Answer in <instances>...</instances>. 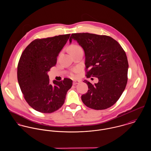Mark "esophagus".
Returning a JSON list of instances; mask_svg holds the SVG:
<instances>
[{
	"mask_svg": "<svg viewBox=\"0 0 151 151\" xmlns=\"http://www.w3.org/2000/svg\"><path fill=\"white\" fill-rule=\"evenodd\" d=\"M80 83V81L79 80H74L73 81V85H76V84H78Z\"/></svg>",
	"mask_w": 151,
	"mask_h": 151,
	"instance_id": "obj_1",
	"label": "esophagus"
}]
</instances>
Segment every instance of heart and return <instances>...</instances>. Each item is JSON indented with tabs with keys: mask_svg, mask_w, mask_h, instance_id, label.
<instances>
[{
	"mask_svg": "<svg viewBox=\"0 0 151 151\" xmlns=\"http://www.w3.org/2000/svg\"><path fill=\"white\" fill-rule=\"evenodd\" d=\"M81 49L79 46L78 45H72L70 46V52H73V51H74V50H78V49ZM78 71V69H74L71 73V76L72 77H74L76 75H75V73H77Z\"/></svg>",
	"mask_w": 151,
	"mask_h": 151,
	"instance_id": "b5f03b06",
	"label": "heart"
}]
</instances>
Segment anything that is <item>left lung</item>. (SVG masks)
I'll return each instance as SVG.
<instances>
[{
  "label": "left lung",
  "mask_w": 151,
  "mask_h": 151,
  "mask_svg": "<svg viewBox=\"0 0 151 151\" xmlns=\"http://www.w3.org/2000/svg\"><path fill=\"white\" fill-rule=\"evenodd\" d=\"M85 53L86 77L98 78L92 85L84 80L88 91L81 96L87 107L104 110L113 106L120 98L127 83L129 63L126 54L116 40L106 35L89 33L72 34Z\"/></svg>",
  "instance_id": "left-lung-1"
}]
</instances>
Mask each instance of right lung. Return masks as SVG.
<instances>
[{
	"mask_svg": "<svg viewBox=\"0 0 151 151\" xmlns=\"http://www.w3.org/2000/svg\"><path fill=\"white\" fill-rule=\"evenodd\" d=\"M70 34L35 40L23 51L17 67V79L24 97L34 110L50 113L61 108L73 81L49 83L47 74Z\"/></svg>",
	"mask_w": 151,
	"mask_h": 151,
	"instance_id": "right-lung-1",
	"label": "right lung"
}]
</instances>
